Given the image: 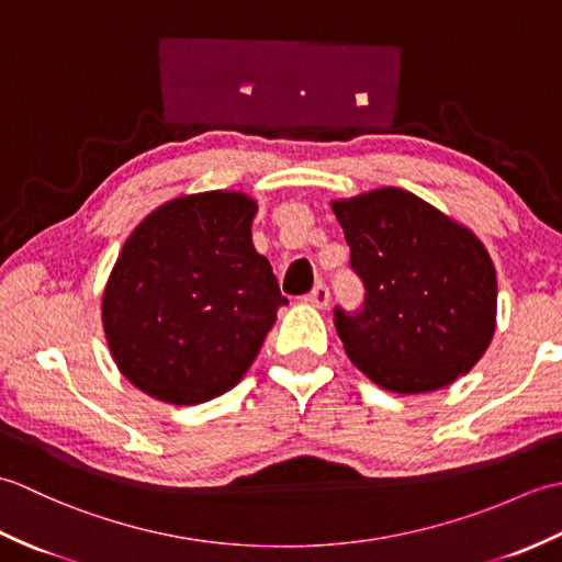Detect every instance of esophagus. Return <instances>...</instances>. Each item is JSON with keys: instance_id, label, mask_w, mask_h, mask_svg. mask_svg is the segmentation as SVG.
<instances>
[{"instance_id": "esophagus-1", "label": "esophagus", "mask_w": 562, "mask_h": 562, "mask_svg": "<svg viewBox=\"0 0 562 562\" xmlns=\"http://www.w3.org/2000/svg\"><path fill=\"white\" fill-rule=\"evenodd\" d=\"M304 302H306V304H312V306H318V308H326V306H328V302H330V290L326 288L324 282H318L316 288L304 296Z\"/></svg>"}]
</instances>
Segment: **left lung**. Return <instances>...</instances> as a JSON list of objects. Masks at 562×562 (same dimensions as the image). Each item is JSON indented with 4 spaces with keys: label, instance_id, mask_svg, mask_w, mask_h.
Instances as JSON below:
<instances>
[{
    "label": "left lung",
    "instance_id": "obj_1",
    "mask_svg": "<svg viewBox=\"0 0 562 562\" xmlns=\"http://www.w3.org/2000/svg\"><path fill=\"white\" fill-rule=\"evenodd\" d=\"M364 284V304L336 306L352 364L381 389L427 393L471 372L495 333L497 278L469 226L401 188L333 200Z\"/></svg>",
    "mask_w": 562,
    "mask_h": 562
}]
</instances>
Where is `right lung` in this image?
I'll return each mask as SVG.
<instances>
[{
	"mask_svg": "<svg viewBox=\"0 0 562 562\" xmlns=\"http://www.w3.org/2000/svg\"><path fill=\"white\" fill-rule=\"evenodd\" d=\"M254 198L234 190L164 202L130 234L101 318L117 369L147 396L195 405L234 389L288 304L250 238Z\"/></svg>",
	"mask_w": 562,
	"mask_h": 562,
	"instance_id": "add662e5",
	"label": "right lung"
}]
</instances>
